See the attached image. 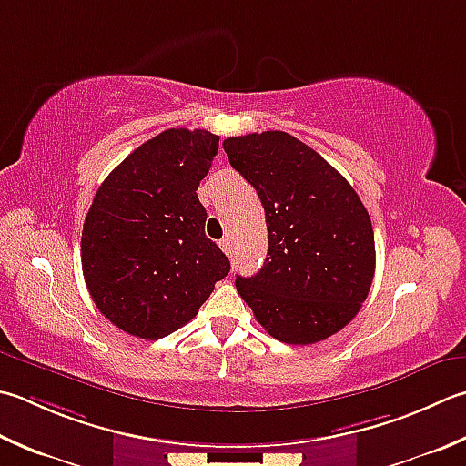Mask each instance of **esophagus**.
<instances>
[{"label": "esophagus", "instance_id": "34e87169", "mask_svg": "<svg viewBox=\"0 0 466 466\" xmlns=\"http://www.w3.org/2000/svg\"><path fill=\"white\" fill-rule=\"evenodd\" d=\"M220 248L228 254V257H230L232 248H234V246H232V238H222V240H220Z\"/></svg>", "mask_w": 466, "mask_h": 466}]
</instances>
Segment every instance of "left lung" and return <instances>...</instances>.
<instances>
[{"label":"left lung","mask_w":466,"mask_h":466,"mask_svg":"<svg viewBox=\"0 0 466 466\" xmlns=\"http://www.w3.org/2000/svg\"><path fill=\"white\" fill-rule=\"evenodd\" d=\"M230 166L257 189L268 252L236 290L275 339L323 341L358 315L376 272L366 206L339 171L297 137L264 131L224 141Z\"/></svg>","instance_id":"obj_1"}]
</instances>
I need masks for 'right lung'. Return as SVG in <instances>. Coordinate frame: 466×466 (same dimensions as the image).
Listing matches in <instances>:
<instances>
[{"label":"right lung","mask_w":466,"mask_h":466,"mask_svg":"<svg viewBox=\"0 0 466 466\" xmlns=\"http://www.w3.org/2000/svg\"><path fill=\"white\" fill-rule=\"evenodd\" d=\"M220 137L167 129L108 173L82 226V275L108 321L159 339L198 315L230 260L204 232L196 189Z\"/></svg>","instance_id":"1"}]
</instances>
